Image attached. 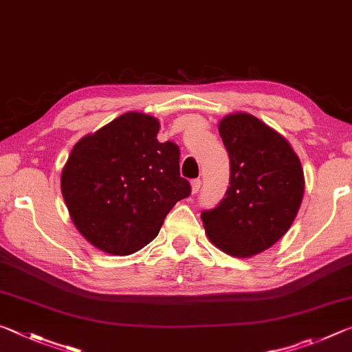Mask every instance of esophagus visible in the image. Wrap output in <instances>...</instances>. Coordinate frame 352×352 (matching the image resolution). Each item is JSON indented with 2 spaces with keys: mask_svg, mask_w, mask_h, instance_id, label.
<instances>
[{
  "mask_svg": "<svg viewBox=\"0 0 352 352\" xmlns=\"http://www.w3.org/2000/svg\"><path fill=\"white\" fill-rule=\"evenodd\" d=\"M200 186H201V182L199 180V178H195V180L190 182V189H192V194L199 192V190H200Z\"/></svg>",
  "mask_w": 352,
  "mask_h": 352,
  "instance_id": "esophagus-1",
  "label": "esophagus"
}]
</instances>
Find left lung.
<instances>
[{
    "label": "left lung",
    "mask_w": 352,
    "mask_h": 352,
    "mask_svg": "<svg viewBox=\"0 0 352 352\" xmlns=\"http://www.w3.org/2000/svg\"><path fill=\"white\" fill-rule=\"evenodd\" d=\"M219 133L230 157V186L201 220L217 248L250 258L289 231L305 194V174L289 141L253 115L222 118Z\"/></svg>",
    "instance_id": "obj_1"
}]
</instances>
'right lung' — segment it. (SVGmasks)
<instances>
[{
    "label": "right lung",
    "instance_id": "add662e5",
    "mask_svg": "<svg viewBox=\"0 0 352 352\" xmlns=\"http://www.w3.org/2000/svg\"><path fill=\"white\" fill-rule=\"evenodd\" d=\"M160 122L124 113L76 142L60 177L77 231L102 252L127 256L152 242L177 201L190 194L180 148L157 140Z\"/></svg>",
    "mask_w": 352,
    "mask_h": 352
}]
</instances>
